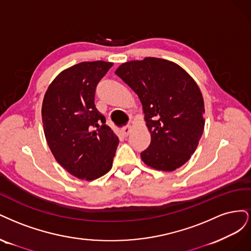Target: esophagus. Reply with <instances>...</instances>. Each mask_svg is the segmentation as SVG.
<instances>
[{"label": "esophagus", "instance_id": "34e87169", "mask_svg": "<svg viewBox=\"0 0 251 251\" xmlns=\"http://www.w3.org/2000/svg\"><path fill=\"white\" fill-rule=\"evenodd\" d=\"M131 130H132V127H131V125H127V126H125L122 130H121V132H122V134L124 135V136H127L129 133L131 132Z\"/></svg>", "mask_w": 251, "mask_h": 251}]
</instances>
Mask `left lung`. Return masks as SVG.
<instances>
[{"mask_svg":"<svg viewBox=\"0 0 251 251\" xmlns=\"http://www.w3.org/2000/svg\"><path fill=\"white\" fill-rule=\"evenodd\" d=\"M116 75L143 105L151 143L141 153L142 160L159 171L180 168L204 129V102L195 80L175 62L155 57L122 63Z\"/></svg>","mask_w":251,"mask_h":251,"instance_id":"1","label":"left lung"}]
</instances>
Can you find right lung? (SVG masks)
<instances>
[{
    "label": "right lung",
    "mask_w": 251,
    "mask_h": 251,
    "mask_svg": "<svg viewBox=\"0 0 251 251\" xmlns=\"http://www.w3.org/2000/svg\"><path fill=\"white\" fill-rule=\"evenodd\" d=\"M112 64L77 63L58 74L44 97L47 143L58 164L79 179H97L112 167L119 137L95 106L96 86Z\"/></svg>",
    "instance_id": "obj_1"
}]
</instances>
